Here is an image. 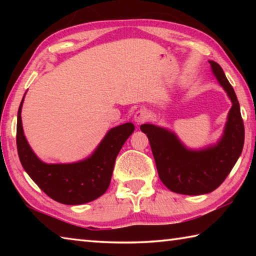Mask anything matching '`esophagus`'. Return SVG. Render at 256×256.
<instances>
[{"label": "esophagus", "instance_id": "obj_1", "mask_svg": "<svg viewBox=\"0 0 256 256\" xmlns=\"http://www.w3.org/2000/svg\"><path fill=\"white\" fill-rule=\"evenodd\" d=\"M149 112L146 110V108H140L136 112H134V122L138 125L144 123L149 118Z\"/></svg>", "mask_w": 256, "mask_h": 256}]
</instances>
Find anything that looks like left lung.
<instances>
[{"label":"left lung","mask_w":256,"mask_h":256,"mask_svg":"<svg viewBox=\"0 0 256 256\" xmlns=\"http://www.w3.org/2000/svg\"><path fill=\"white\" fill-rule=\"evenodd\" d=\"M210 64L232 102L218 144L206 150L190 151L167 130L151 124L140 126L149 138L159 178L172 192L185 196H201L219 188L235 166L244 146L245 128L236 94L222 66L214 60H210Z\"/></svg>","instance_id":"1"}]
</instances>
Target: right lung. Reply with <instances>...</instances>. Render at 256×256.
Segmentation results:
<instances>
[{"label":"right lung","instance_id":"obj_1","mask_svg":"<svg viewBox=\"0 0 256 256\" xmlns=\"http://www.w3.org/2000/svg\"><path fill=\"white\" fill-rule=\"evenodd\" d=\"M21 100L16 122V149L21 164L42 192L63 204L76 206L96 200L110 183L116 157L134 131L132 123L112 128L92 157L68 164L40 162L30 149L21 123Z\"/></svg>","mask_w":256,"mask_h":256}]
</instances>
